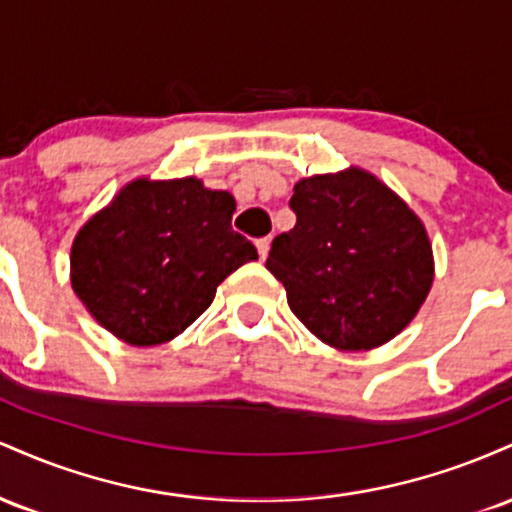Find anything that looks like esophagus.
I'll use <instances>...</instances> for the list:
<instances>
[{"label": "esophagus", "mask_w": 512, "mask_h": 512, "mask_svg": "<svg viewBox=\"0 0 512 512\" xmlns=\"http://www.w3.org/2000/svg\"><path fill=\"white\" fill-rule=\"evenodd\" d=\"M255 245H257V252H260V260H267L269 245H272V240H269V238H260Z\"/></svg>", "instance_id": "obj_1"}]
</instances>
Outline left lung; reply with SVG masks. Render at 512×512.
Wrapping results in <instances>:
<instances>
[{
  "label": "left lung",
  "instance_id": "1",
  "mask_svg": "<svg viewBox=\"0 0 512 512\" xmlns=\"http://www.w3.org/2000/svg\"><path fill=\"white\" fill-rule=\"evenodd\" d=\"M291 209L296 226L272 240L267 269L284 284L293 315L339 351L395 339L436 276L419 216L358 166L298 180Z\"/></svg>",
  "mask_w": 512,
  "mask_h": 512
}]
</instances>
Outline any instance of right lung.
<instances>
[{
  "mask_svg": "<svg viewBox=\"0 0 512 512\" xmlns=\"http://www.w3.org/2000/svg\"><path fill=\"white\" fill-rule=\"evenodd\" d=\"M236 199L199 178L127 182L74 236L69 279L93 320L132 346L166 344L255 245L233 231Z\"/></svg>",
  "mask_w": 512,
  "mask_h": 512,
  "instance_id": "right-lung-1",
  "label": "right lung"
}]
</instances>
